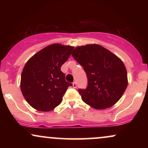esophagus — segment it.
Returning <instances> with one entry per match:
<instances>
[{
  "mask_svg": "<svg viewBox=\"0 0 148 148\" xmlns=\"http://www.w3.org/2000/svg\"><path fill=\"white\" fill-rule=\"evenodd\" d=\"M72 86H73V88H76V87H77V84H76V81H74V82L72 83Z\"/></svg>",
  "mask_w": 148,
  "mask_h": 148,
  "instance_id": "obj_1",
  "label": "esophagus"
}]
</instances>
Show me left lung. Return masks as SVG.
I'll return each mask as SVG.
<instances>
[{"label": "left lung", "mask_w": 148, "mask_h": 148, "mask_svg": "<svg viewBox=\"0 0 148 148\" xmlns=\"http://www.w3.org/2000/svg\"><path fill=\"white\" fill-rule=\"evenodd\" d=\"M72 56L87 74L88 87L79 89L83 101L95 109L110 108L118 102L128 85L123 61L96 44L77 47Z\"/></svg>", "instance_id": "obj_1"}]
</instances>
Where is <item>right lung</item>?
<instances>
[{"instance_id": "right-lung-1", "label": "right lung", "mask_w": 148, "mask_h": 148, "mask_svg": "<svg viewBox=\"0 0 148 148\" xmlns=\"http://www.w3.org/2000/svg\"><path fill=\"white\" fill-rule=\"evenodd\" d=\"M74 47L53 44L33 56L21 72L20 87L26 101L40 111H51L62 101L72 84L60 70Z\"/></svg>"}]
</instances>
